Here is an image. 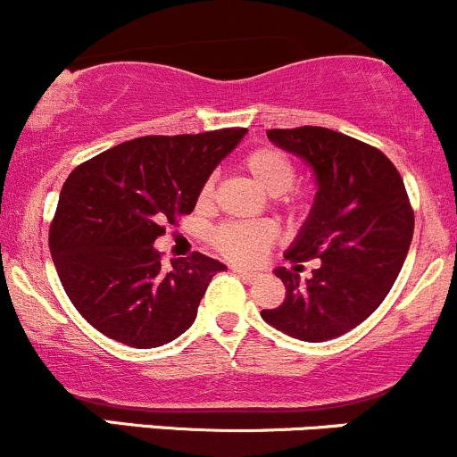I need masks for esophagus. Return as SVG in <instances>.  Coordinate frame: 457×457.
Returning <instances> with one entry per match:
<instances>
[{
  "label": "esophagus",
  "instance_id": "obj_1",
  "mask_svg": "<svg viewBox=\"0 0 457 457\" xmlns=\"http://www.w3.org/2000/svg\"><path fill=\"white\" fill-rule=\"evenodd\" d=\"M232 270L238 275L240 279H243V282H253V279L258 278V275L252 273V270H245V269H240V267H234Z\"/></svg>",
  "mask_w": 457,
  "mask_h": 457
}]
</instances>
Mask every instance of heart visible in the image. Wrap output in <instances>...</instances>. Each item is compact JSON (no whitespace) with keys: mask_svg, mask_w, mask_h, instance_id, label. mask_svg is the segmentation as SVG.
Segmentation results:
<instances>
[{"mask_svg":"<svg viewBox=\"0 0 457 457\" xmlns=\"http://www.w3.org/2000/svg\"><path fill=\"white\" fill-rule=\"evenodd\" d=\"M240 171L253 179L275 205L288 217H302L310 208V193L295 187L297 169L282 149L262 145L240 158ZM214 202V179L208 178L197 193V208L210 210ZM275 229L269 223H223L210 234V245L225 260L237 264H253L273 247Z\"/></svg>","mask_w":457,"mask_h":457,"instance_id":"1","label":"heart"}]
</instances>
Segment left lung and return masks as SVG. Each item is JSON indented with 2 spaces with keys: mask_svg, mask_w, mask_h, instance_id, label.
<instances>
[{
  "mask_svg": "<svg viewBox=\"0 0 457 457\" xmlns=\"http://www.w3.org/2000/svg\"><path fill=\"white\" fill-rule=\"evenodd\" d=\"M275 145L302 155L317 173V202L286 252L295 270L278 269L286 297L262 319L308 343L347 334L369 319L393 288L414 234L403 179L373 145L317 125L267 129ZM317 257L305 285L296 273Z\"/></svg>",
  "mask_w": 457,
  "mask_h": 457,
  "instance_id": "1",
  "label": "left lung"
}]
</instances>
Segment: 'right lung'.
Wrapping results in <instances>:
<instances>
[{
	"instance_id": "obj_1",
	"label": "right lung",
	"mask_w": 457,
	"mask_h": 457,
	"mask_svg": "<svg viewBox=\"0 0 457 457\" xmlns=\"http://www.w3.org/2000/svg\"><path fill=\"white\" fill-rule=\"evenodd\" d=\"M245 132L134 138L73 169L49 249L64 293L97 332L152 349L193 325L210 279L225 267L193 252L164 269L154 240L193 212L202 184Z\"/></svg>"
}]
</instances>
